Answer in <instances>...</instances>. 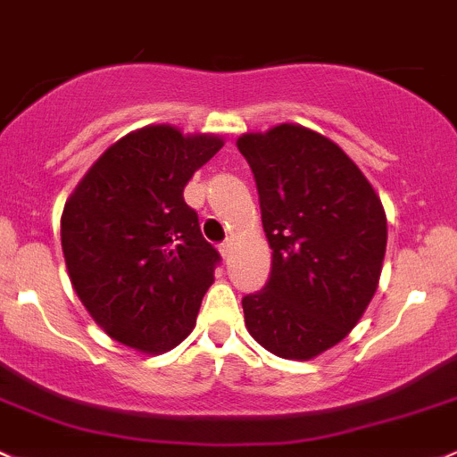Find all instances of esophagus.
I'll use <instances>...</instances> for the list:
<instances>
[{
    "label": "esophagus",
    "instance_id": "34e87169",
    "mask_svg": "<svg viewBox=\"0 0 457 457\" xmlns=\"http://www.w3.org/2000/svg\"><path fill=\"white\" fill-rule=\"evenodd\" d=\"M220 253H222V257L224 260H230V255H233V239H227V242L222 244V246H220Z\"/></svg>",
    "mask_w": 457,
    "mask_h": 457
}]
</instances>
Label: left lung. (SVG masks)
I'll list each match as a JSON object with an SVG mask.
<instances>
[{
  "label": "left lung",
  "mask_w": 457,
  "mask_h": 457,
  "mask_svg": "<svg viewBox=\"0 0 457 457\" xmlns=\"http://www.w3.org/2000/svg\"><path fill=\"white\" fill-rule=\"evenodd\" d=\"M237 149L272 248L268 284L242 299L246 330L281 359H314L352 332L378 288L383 202L354 160L303 125L242 134Z\"/></svg>",
  "instance_id": "left-lung-1"
}]
</instances>
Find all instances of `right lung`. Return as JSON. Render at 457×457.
Wrapping results in <instances>:
<instances>
[{"label": "right lung", "instance_id": "obj_1", "mask_svg": "<svg viewBox=\"0 0 457 457\" xmlns=\"http://www.w3.org/2000/svg\"><path fill=\"white\" fill-rule=\"evenodd\" d=\"M222 147L215 134L147 125L112 145L65 202L70 281L114 341L160 354L195 328L220 255L182 191Z\"/></svg>", "mask_w": 457, "mask_h": 457}]
</instances>
